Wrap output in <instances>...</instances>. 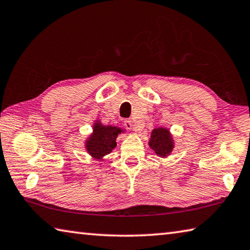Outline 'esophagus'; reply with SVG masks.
Instances as JSON below:
<instances>
[{
  "label": "esophagus",
  "instance_id": "esophagus-1",
  "mask_svg": "<svg viewBox=\"0 0 250 250\" xmlns=\"http://www.w3.org/2000/svg\"><path fill=\"white\" fill-rule=\"evenodd\" d=\"M124 126H125V127L126 128H127V129H129V130H137V129H135L134 128V124H133V121H130V120H125L124 121Z\"/></svg>",
  "mask_w": 250,
  "mask_h": 250
}]
</instances>
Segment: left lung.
<instances>
[{
  "mask_svg": "<svg viewBox=\"0 0 250 250\" xmlns=\"http://www.w3.org/2000/svg\"><path fill=\"white\" fill-rule=\"evenodd\" d=\"M149 146L157 155L167 157L172 151L173 148V143L168 130L164 128H157L152 130Z\"/></svg>",
  "mask_w": 250,
  "mask_h": 250,
  "instance_id": "left-lung-1",
  "label": "left lung"
}]
</instances>
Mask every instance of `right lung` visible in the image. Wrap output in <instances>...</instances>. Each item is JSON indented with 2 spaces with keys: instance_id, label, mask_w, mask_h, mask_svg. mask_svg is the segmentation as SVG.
Instances as JSON below:
<instances>
[{
  "instance_id": "add662e5",
  "label": "right lung",
  "mask_w": 250,
  "mask_h": 250,
  "mask_svg": "<svg viewBox=\"0 0 250 250\" xmlns=\"http://www.w3.org/2000/svg\"><path fill=\"white\" fill-rule=\"evenodd\" d=\"M93 130V135L86 143V149L94 158H102L115 148V139L122 130L113 126H102L101 124H95Z\"/></svg>"
}]
</instances>
